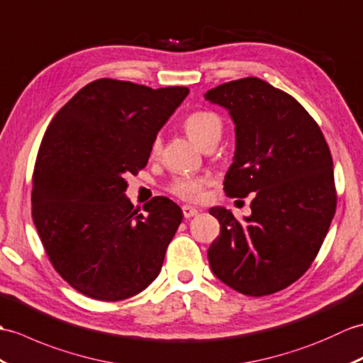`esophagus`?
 <instances>
[{
  "label": "esophagus",
  "mask_w": 363,
  "mask_h": 363,
  "mask_svg": "<svg viewBox=\"0 0 363 363\" xmlns=\"http://www.w3.org/2000/svg\"><path fill=\"white\" fill-rule=\"evenodd\" d=\"M182 209H183V216L186 217V219H191V217H194L200 213V209H197L194 206H189V205H184Z\"/></svg>",
  "instance_id": "1"
}]
</instances>
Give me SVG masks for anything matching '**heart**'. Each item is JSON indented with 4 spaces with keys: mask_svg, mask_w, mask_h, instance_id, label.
Listing matches in <instances>:
<instances>
[{
    "mask_svg": "<svg viewBox=\"0 0 363 363\" xmlns=\"http://www.w3.org/2000/svg\"><path fill=\"white\" fill-rule=\"evenodd\" d=\"M184 130L189 135V138L194 141L197 146L206 149L211 144L219 141L222 135V119L220 116L209 110H197L192 111L191 115L186 116L183 123ZM161 150V138L157 136L150 146V155L157 157ZM206 179L203 177H191L183 175L177 177L172 180L169 191L174 196L180 197L182 200H188V202H197L203 194V189L206 186Z\"/></svg>",
    "mask_w": 363,
    "mask_h": 363,
    "instance_id": "obj_1",
    "label": "heart"
}]
</instances>
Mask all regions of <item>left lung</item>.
<instances>
[{
  "instance_id": "8db88e82",
  "label": "left lung",
  "mask_w": 363,
  "mask_h": 363,
  "mask_svg": "<svg viewBox=\"0 0 363 363\" xmlns=\"http://www.w3.org/2000/svg\"><path fill=\"white\" fill-rule=\"evenodd\" d=\"M205 99L227 108L235 123L225 194L253 199L244 220L222 206L209 209L220 223L209 265L244 295L279 292L311 267L335 214L328 143L300 102L257 77L211 88Z\"/></svg>"
}]
</instances>
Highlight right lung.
<instances>
[{
	"mask_svg": "<svg viewBox=\"0 0 363 363\" xmlns=\"http://www.w3.org/2000/svg\"><path fill=\"white\" fill-rule=\"evenodd\" d=\"M188 93L98 79L48 125L32 175V219L54 269L77 292L119 301L158 277L182 209L155 197L140 213L124 194L125 177L147 164L157 133Z\"/></svg>",
	"mask_w": 363,
	"mask_h": 363,
	"instance_id": "1",
	"label": "right lung"
}]
</instances>
